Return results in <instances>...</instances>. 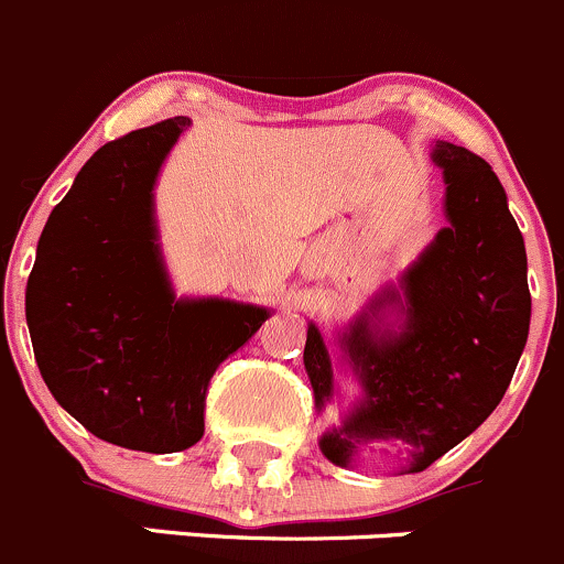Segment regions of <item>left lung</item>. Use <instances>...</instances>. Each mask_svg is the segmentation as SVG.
I'll list each match as a JSON object with an SVG mask.
<instances>
[{"instance_id":"8db88e82","label":"left lung","mask_w":564,"mask_h":564,"mask_svg":"<svg viewBox=\"0 0 564 564\" xmlns=\"http://www.w3.org/2000/svg\"><path fill=\"white\" fill-rule=\"evenodd\" d=\"M445 228L325 345L306 323L304 369L315 408L341 404L321 434L336 467L393 462L421 473L502 402L530 334L524 236L497 173L478 154L434 141ZM337 352H333V347ZM359 393L344 404L335 375Z\"/></svg>"}]
</instances>
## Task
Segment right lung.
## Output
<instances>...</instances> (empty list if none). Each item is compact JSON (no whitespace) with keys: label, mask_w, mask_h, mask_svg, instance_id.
<instances>
[{"label":"right lung","mask_w":564,"mask_h":564,"mask_svg":"<svg viewBox=\"0 0 564 564\" xmlns=\"http://www.w3.org/2000/svg\"><path fill=\"white\" fill-rule=\"evenodd\" d=\"M187 127L176 116L97 149L51 212L26 282L48 391L95 437L147 454L203 437L214 371L271 317L269 306L173 290L154 187Z\"/></svg>","instance_id":"add662e5"}]
</instances>
